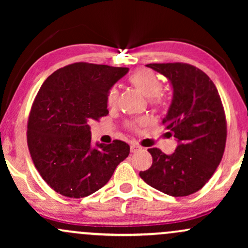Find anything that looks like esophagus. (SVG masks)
<instances>
[{
    "instance_id": "1",
    "label": "esophagus",
    "mask_w": 248,
    "mask_h": 248,
    "mask_svg": "<svg viewBox=\"0 0 248 248\" xmlns=\"http://www.w3.org/2000/svg\"><path fill=\"white\" fill-rule=\"evenodd\" d=\"M141 149H142V147L139 146V144H132V146H130V152H132V153L140 152Z\"/></svg>"
}]
</instances>
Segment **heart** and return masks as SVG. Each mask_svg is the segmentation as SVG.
Listing matches in <instances>:
<instances>
[{
    "instance_id": "b5f03b06",
    "label": "heart",
    "mask_w": 248,
    "mask_h": 248,
    "mask_svg": "<svg viewBox=\"0 0 248 248\" xmlns=\"http://www.w3.org/2000/svg\"><path fill=\"white\" fill-rule=\"evenodd\" d=\"M128 80L136 90L140 91L146 98H149L150 105L154 108L158 109V108L163 106L164 100L161 94L162 90H163V82L155 72L147 69L138 70L129 77ZM116 100H118V90L115 87H110L108 90L106 96L107 105L109 107L115 106ZM140 124H139V122H132V124H128V128L130 130L136 132V130H139Z\"/></svg>"
}]
</instances>
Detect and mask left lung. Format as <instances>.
<instances>
[{"label": "left lung", "instance_id": "8db88e82", "mask_svg": "<svg viewBox=\"0 0 248 248\" xmlns=\"http://www.w3.org/2000/svg\"><path fill=\"white\" fill-rule=\"evenodd\" d=\"M167 77L172 102L162 124L178 141L171 155L150 148L153 164L141 178L173 197L197 192L209 182L223 158L227 126L217 87L206 73L186 62L148 64Z\"/></svg>", "mask_w": 248, "mask_h": 248}]
</instances>
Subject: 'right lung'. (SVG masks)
I'll return each instance as SVG.
<instances>
[{
    "instance_id": "add662e5",
    "label": "right lung",
    "mask_w": 248,
    "mask_h": 248,
    "mask_svg": "<svg viewBox=\"0 0 248 248\" xmlns=\"http://www.w3.org/2000/svg\"><path fill=\"white\" fill-rule=\"evenodd\" d=\"M128 70L80 62L43 82L31 106L27 140L36 169L56 192L70 198L92 195L129 155L120 140L93 148L88 124L108 114V90Z\"/></svg>"
}]
</instances>
